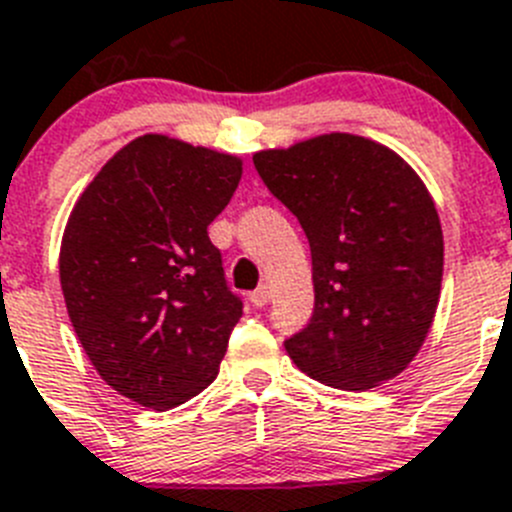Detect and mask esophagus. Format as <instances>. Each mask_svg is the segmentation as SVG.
<instances>
[{
    "mask_svg": "<svg viewBox=\"0 0 512 512\" xmlns=\"http://www.w3.org/2000/svg\"><path fill=\"white\" fill-rule=\"evenodd\" d=\"M250 301L252 306H257V309H262V306H268L270 301V288L268 286H260L257 291L250 293Z\"/></svg>",
    "mask_w": 512,
    "mask_h": 512,
    "instance_id": "1",
    "label": "esophagus"
}]
</instances>
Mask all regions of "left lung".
<instances>
[{
	"label": "left lung",
	"instance_id": "8db88e82",
	"mask_svg": "<svg viewBox=\"0 0 512 512\" xmlns=\"http://www.w3.org/2000/svg\"><path fill=\"white\" fill-rule=\"evenodd\" d=\"M252 162L309 239L314 311L286 340L291 361L345 391L399 376L441 299L443 231L428 188L399 154L353 133Z\"/></svg>",
	"mask_w": 512,
	"mask_h": 512
}]
</instances>
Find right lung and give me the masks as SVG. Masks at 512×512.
Here are the masks:
<instances>
[{
    "instance_id": "right-lung-1",
    "label": "right lung",
    "mask_w": 512,
    "mask_h": 512,
    "mask_svg": "<svg viewBox=\"0 0 512 512\" xmlns=\"http://www.w3.org/2000/svg\"><path fill=\"white\" fill-rule=\"evenodd\" d=\"M242 180V159L146 133L79 195L61 239L71 327L102 381L172 410L219 373L242 301L208 224Z\"/></svg>"
}]
</instances>
